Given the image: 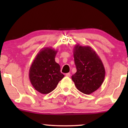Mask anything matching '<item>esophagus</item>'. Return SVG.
Instances as JSON below:
<instances>
[{
  "mask_svg": "<svg viewBox=\"0 0 128 128\" xmlns=\"http://www.w3.org/2000/svg\"><path fill=\"white\" fill-rule=\"evenodd\" d=\"M66 76L67 77H70V73H66Z\"/></svg>",
  "mask_w": 128,
  "mask_h": 128,
  "instance_id": "esophagus-1",
  "label": "esophagus"
}]
</instances>
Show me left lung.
<instances>
[{"instance_id": "obj_1", "label": "left lung", "mask_w": 128, "mask_h": 128, "mask_svg": "<svg viewBox=\"0 0 128 128\" xmlns=\"http://www.w3.org/2000/svg\"><path fill=\"white\" fill-rule=\"evenodd\" d=\"M73 56L77 72L72 79L80 92L92 94L104 82L106 70L102 60L92 47L79 44L74 47Z\"/></svg>"}]
</instances>
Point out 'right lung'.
<instances>
[{
	"label": "right lung",
	"instance_id": "add662e5",
	"mask_svg": "<svg viewBox=\"0 0 128 128\" xmlns=\"http://www.w3.org/2000/svg\"><path fill=\"white\" fill-rule=\"evenodd\" d=\"M58 50L52 48H42L36 55L29 70V78L34 88L43 94L52 92L64 76L55 62Z\"/></svg>",
	"mask_w": 128,
	"mask_h": 128
}]
</instances>
